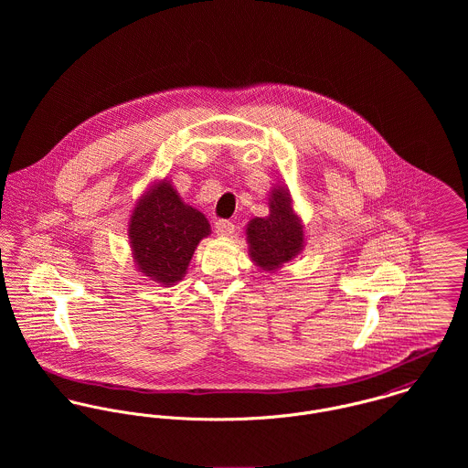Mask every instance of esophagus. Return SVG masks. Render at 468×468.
<instances>
[{
  "label": "esophagus",
  "mask_w": 468,
  "mask_h": 468,
  "mask_svg": "<svg viewBox=\"0 0 468 468\" xmlns=\"http://www.w3.org/2000/svg\"><path fill=\"white\" fill-rule=\"evenodd\" d=\"M216 232L218 236H232L234 234V223L229 219H218L216 221Z\"/></svg>",
  "instance_id": "34e87169"
}]
</instances>
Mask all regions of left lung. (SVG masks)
Listing matches in <instances>:
<instances>
[{
  "instance_id": "8db88e82",
  "label": "left lung",
  "mask_w": 468,
  "mask_h": 468,
  "mask_svg": "<svg viewBox=\"0 0 468 468\" xmlns=\"http://www.w3.org/2000/svg\"><path fill=\"white\" fill-rule=\"evenodd\" d=\"M268 201L270 214L267 218H254L249 223L247 236L254 261L263 268L273 270L299 254L304 234L284 189H273Z\"/></svg>"
}]
</instances>
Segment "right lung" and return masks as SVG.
<instances>
[{
  "mask_svg": "<svg viewBox=\"0 0 468 468\" xmlns=\"http://www.w3.org/2000/svg\"><path fill=\"white\" fill-rule=\"evenodd\" d=\"M208 232L210 225L200 210L187 207L171 184L162 182L138 201L130 221L138 270L164 284L180 281Z\"/></svg>",
  "mask_w": 468,
  "mask_h": 468,
  "instance_id": "obj_1",
  "label": "right lung"
}]
</instances>
